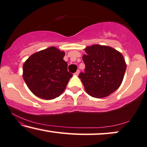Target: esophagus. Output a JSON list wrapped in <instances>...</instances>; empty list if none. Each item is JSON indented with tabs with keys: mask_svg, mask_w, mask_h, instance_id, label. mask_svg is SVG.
Wrapping results in <instances>:
<instances>
[{
	"mask_svg": "<svg viewBox=\"0 0 147 147\" xmlns=\"http://www.w3.org/2000/svg\"><path fill=\"white\" fill-rule=\"evenodd\" d=\"M79 73H80V71H79V70H77V71H76V72L74 74H75V75L78 76V74H79Z\"/></svg>",
	"mask_w": 147,
	"mask_h": 147,
	"instance_id": "obj_1",
	"label": "esophagus"
}]
</instances>
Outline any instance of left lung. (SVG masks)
Listing matches in <instances>:
<instances>
[{
	"instance_id": "left-lung-1",
	"label": "left lung",
	"mask_w": 147,
	"mask_h": 147,
	"mask_svg": "<svg viewBox=\"0 0 147 147\" xmlns=\"http://www.w3.org/2000/svg\"><path fill=\"white\" fill-rule=\"evenodd\" d=\"M84 73L80 78L86 92L94 98L108 96L121 86L127 69L122 54L108 46L94 45L84 49Z\"/></svg>"
}]
</instances>
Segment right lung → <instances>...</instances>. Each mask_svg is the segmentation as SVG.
Here are the masks:
<instances>
[{
	"label": "right lung",
	"instance_id": "obj_1",
	"mask_svg": "<svg viewBox=\"0 0 147 147\" xmlns=\"http://www.w3.org/2000/svg\"><path fill=\"white\" fill-rule=\"evenodd\" d=\"M65 53L55 47L33 54L23 65L22 77L36 96L51 100L65 90L73 74L63 60Z\"/></svg>",
	"mask_w": 147,
	"mask_h": 147
}]
</instances>
